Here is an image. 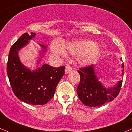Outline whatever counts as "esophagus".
<instances>
[{"label":"esophagus","mask_w":132,"mask_h":132,"mask_svg":"<svg viewBox=\"0 0 132 132\" xmlns=\"http://www.w3.org/2000/svg\"><path fill=\"white\" fill-rule=\"evenodd\" d=\"M73 68L71 67L70 65H66V69H65V74H68V72H69L71 70H72Z\"/></svg>","instance_id":"obj_1"}]
</instances>
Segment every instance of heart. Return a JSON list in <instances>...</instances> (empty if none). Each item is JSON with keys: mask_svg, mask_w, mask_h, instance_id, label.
Segmentation results:
<instances>
[{"mask_svg": "<svg viewBox=\"0 0 132 132\" xmlns=\"http://www.w3.org/2000/svg\"><path fill=\"white\" fill-rule=\"evenodd\" d=\"M54 53L64 55L67 53L72 56L78 57L80 64L87 65L96 59L100 52V48L93 41H77L68 43L63 49L53 48Z\"/></svg>", "mask_w": 132, "mask_h": 132, "instance_id": "b5f03b06", "label": "heart"}]
</instances>
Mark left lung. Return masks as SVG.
I'll list each match as a JSON object with an SVG mask.
<instances>
[{
  "label": "left lung",
  "mask_w": 132,
  "mask_h": 132,
  "mask_svg": "<svg viewBox=\"0 0 132 132\" xmlns=\"http://www.w3.org/2000/svg\"><path fill=\"white\" fill-rule=\"evenodd\" d=\"M94 67V65L92 64L77 71L80 76V83L77 88V95L84 104L90 107L100 106L113 100L119 93L122 84V80H119L113 87H104L95 74ZM123 68L124 65L122 63V68Z\"/></svg>",
  "instance_id": "8db88e82"
}]
</instances>
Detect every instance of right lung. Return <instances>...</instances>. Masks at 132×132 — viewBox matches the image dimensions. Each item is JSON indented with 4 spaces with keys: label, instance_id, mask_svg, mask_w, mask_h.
Returning a JSON list of instances; mask_svg holds the SVG:
<instances>
[{
    "label": "right lung",
    "instance_id": "obj_1",
    "mask_svg": "<svg viewBox=\"0 0 132 132\" xmlns=\"http://www.w3.org/2000/svg\"><path fill=\"white\" fill-rule=\"evenodd\" d=\"M35 36L36 33H24L11 47L7 71L13 92L18 99L28 104L43 105L53 97L57 85L64 74L65 67L54 68L44 64L31 71L22 64L19 50ZM40 45L46 50V46Z\"/></svg>",
    "mask_w": 132,
    "mask_h": 132
}]
</instances>
